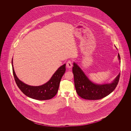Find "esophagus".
<instances>
[{"label":"esophagus","instance_id":"esophagus-1","mask_svg":"<svg viewBox=\"0 0 131 131\" xmlns=\"http://www.w3.org/2000/svg\"><path fill=\"white\" fill-rule=\"evenodd\" d=\"M72 62L71 60H69L66 63V66L68 68H71L72 67Z\"/></svg>","mask_w":131,"mask_h":131}]
</instances>
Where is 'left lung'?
Returning a JSON list of instances; mask_svg holds the SVG:
<instances>
[{
	"mask_svg": "<svg viewBox=\"0 0 131 131\" xmlns=\"http://www.w3.org/2000/svg\"><path fill=\"white\" fill-rule=\"evenodd\" d=\"M119 62L120 57L118 54ZM72 68L77 93L81 98L86 100H99L111 93L116 87L120 78V73L109 83L99 84L91 81L75 62Z\"/></svg>",
	"mask_w": 131,
	"mask_h": 131,
	"instance_id": "left-lung-1",
	"label": "left lung"
}]
</instances>
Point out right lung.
<instances>
[{
  "mask_svg": "<svg viewBox=\"0 0 131 131\" xmlns=\"http://www.w3.org/2000/svg\"><path fill=\"white\" fill-rule=\"evenodd\" d=\"M13 73L16 83L21 92L27 97L38 100H50L56 95L61 79L66 71V64L60 66L51 77L50 80L40 86H31L20 81L16 75L13 65Z\"/></svg>",
  "mask_w": 131,
  "mask_h": 131,
  "instance_id": "right-lung-1",
  "label": "right lung"
}]
</instances>
